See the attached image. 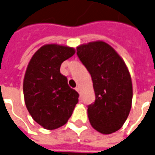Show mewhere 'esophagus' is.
Returning a JSON list of instances; mask_svg holds the SVG:
<instances>
[{
	"label": "esophagus",
	"mask_w": 155,
	"mask_h": 155,
	"mask_svg": "<svg viewBox=\"0 0 155 155\" xmlns=\"http://www.w3.org/2000/svg\"><path fill=\"white\" fill-rule=\"evenodd\" d=\"M75 90H76L78 93H80V92H81V88H80L79 86H77L76 88H75Z\"/></svg>",
	"instance_id": "1"
}]
</instances>
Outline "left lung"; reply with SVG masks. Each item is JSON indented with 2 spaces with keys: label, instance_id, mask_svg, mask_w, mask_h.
Here are the masks:
<instances>
[{
  "label": "left lung",
  "instance_id": "left-lung-1",
  "mask_svg": "<svg viewBox=\"0 0 155 155\" xmlns=\"http://www.w3.org/2000/svg\"><path fill=\"white\" fill-rule=\"evenodd\" d=\"M79 59L91 74L95 101L88 106L90 124L102 134L118 130L131 107L132 84L124 61L102 41L78 47Z\"/></svg>",
  "mask_w": 155,
  "mask_h": 155
}]
</instances>
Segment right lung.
I'll return each instance as SVG.
<instances>
[{
    "mask_svg": "<svg viewBox=\"0 0 155 155\" xmlns=\"http://www.w3.org/2000/svg\"><path fill=\"white\" fill-rule=\"evenodd\" d=\"M74 49L57 44L42 46L28 63L24 79V96L27 109L36 122L48 130L65 125L78 103V94L61 74L64 61Z\"/></svg>",
    "mask_w": 155,
    "mask_h": 155,
    "instance_id": "right-lung-1",
    "label": "right lung"
}]
</instances>
